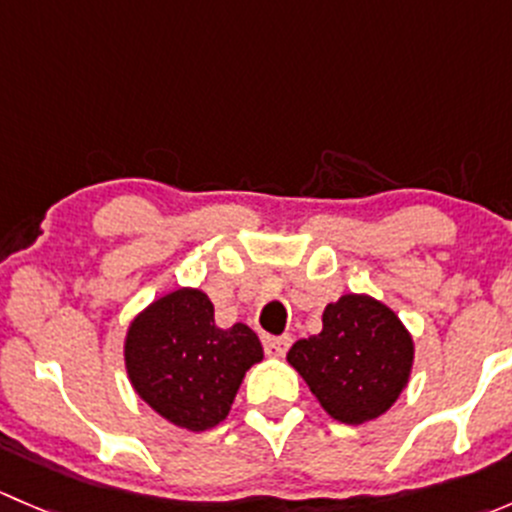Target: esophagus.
<instances>
[{
    "label": "esophagus",
    "mask_w": 512,
    "mask_h": 512,
    "mask_svg": "<svg viewBox=\"0 0 512 512\" xmlns=\"http://www.w3.org/2000/svg\"><path fill=\"white\" fill-rule=\"evenodd\" d=\"M262 344H265L267 356H285L287 349L292 347V337L289 334H282V337H262Z\"/></svg>",
    "instance_id": "1"
}]
</instances>
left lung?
Here are the masks:
<instances>
[{
  "label": "left lung",
  "mask_w": 512,
  "mask_h": 512,
  "mask_svg": "<svg viewBox=\"0 0 512 512\" xmlns=\"http://www.w3.org/2000/svg\"><path fill=\"white\" fill-rule=\"evenodd\" d=\"M414 354L399 314L371 294L352 292L324 307L322 332L294 342L287 361L334 421L361 426L399 401Z\"/></svg>",
  "instance_id": "obj_1"
}]
</instances>
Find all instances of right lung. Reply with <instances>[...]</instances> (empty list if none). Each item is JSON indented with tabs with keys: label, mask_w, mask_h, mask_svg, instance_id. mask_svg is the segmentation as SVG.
Returning a JSON list of instances; mask_svg holds the SVG:
<instances>
[{
	"label": "right lung",
	"mask_w": 512,
	"mask_h": 512,
	"mask_svg": "<svg viewBox=\"0 0 512 512\" xmlns=\"http://www.w3.org/2000/svg\"><path fill=\"white\" fill-rule=\"evenodd\" d=\"M247 324H215L203 289L180 287L153 299L131 319L123 364L133 391L173 426L208 431L230 414L247 369L262 361Z\"/></svg>",
	"instance_id": "1"
}]
</instances>
